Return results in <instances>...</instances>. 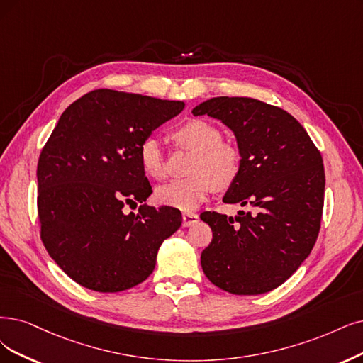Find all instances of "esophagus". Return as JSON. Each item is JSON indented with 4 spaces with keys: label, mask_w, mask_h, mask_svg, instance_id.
Listing matches in <instances>:
<instances>
[{
    "label": "esophagus",
    "mask_w": 363,
    "mask_h": 363,
    "mask_svg": "<svg viewBox=\"0 0 363 363\" xmlns=\"http://www.w3.org/2000/svg\"><path fill=\"white\" fill-rule=\"evenodd\" d=\"M199 221V216L194 212H184L182 213V225L184 227H190Z\"/></svg>",
    "instance_id": "34e87169"
}]
</instances>
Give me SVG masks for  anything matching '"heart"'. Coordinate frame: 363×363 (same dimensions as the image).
<instances>
[{"instance_id":"heart-1","label":"heart","mask_w":363,"mask_h":363,"mask_svg":"<svg viewBox=\"0 0 363 363\" xmlns=\"http://www.w3.org/2000/svg\"><path fill=\"white\" fill-rule=\"evenodd\" d=\"M174 138L196 151L190 167L193 177L160 185L155 199L161 205L191 211L205 202L216 185L224 189L235 182L240 172V152L235 145L221 140V131L216 125L203 119H190L177 130ZM139 160L147 177H166L164 152L155 138H146L140 143Z\"/></svg>"}]
</instances>
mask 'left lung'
<instances>
[{"mask_svg": "<svg viewBox=\"0 0 363 363\" xmlns=\"http://www.w3.org/2000/svg\"><path fill=\"white\" fill-rule=\"evenodd\" d=\"M194 116L220 119L236 136L240 172L223 202L248 206L238 216L203 212L212 229L203 272L233 294H262L284 283L315 244L325 202L320 151L289 112L248 97H213Z\"/></svg>", "mask_w": 363, "mask_h": 363, "instance_id": "left-lung-1", "label": "left lung"}]
</instances>
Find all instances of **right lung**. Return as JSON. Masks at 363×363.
Returning a JSON list of instances; mask_svg holds the SVG:
<instances>
[{"label":"right lung","instance_id":"add662e5","mask_svg":"<svg viewBox=\"0 0 363 363\" xmlns=\"http://www.w3.org/2000/svg\"><path fill=\"white\" fill-rule=\"evenodd\" d=\"M184 101L96 89L61 115L37 164L40 236L49 256L77 284L116 293L140 284L182 216L140 205L151 185L140 143L177 116Z\"/></svg>","mask_w":363,"mask_h":363}]
</instances>
